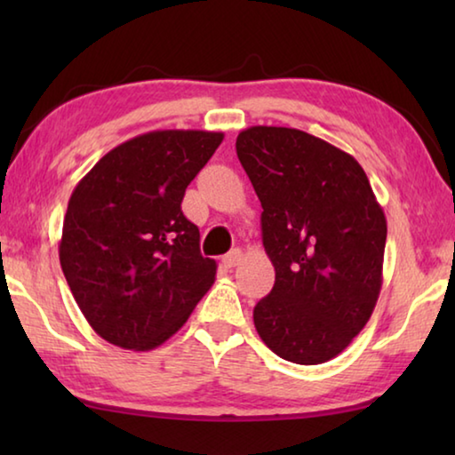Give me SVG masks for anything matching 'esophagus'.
Wrapping results in <instances>:
<instances>
[{
	"mask_svg": "<svg viewBox=\"0 0 455 455\" xmlns=\"http://www.w3.org/2000/svg\"><path fill=\"white\" fill-rule=\"evenodd\" d=\"M241 257H243V252L238 251V249H233V251L228 252V255L222 257V265L228 267V268H233V267H236L238 263H241Z\"/></svg>",
	"mask_w": 455,
	"mask_h": 455,
	"instance_id": "1",
	"label": "esophagus"
}]
</instances>
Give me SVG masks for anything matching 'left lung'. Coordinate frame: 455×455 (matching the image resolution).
<instances>
[{
	"mask_svg": "<svg viewBox=\"0 0 455 455\" xmlns=\"http://www.w3.org/2000/svg\"><path fill=\"white\" fill-rule=\"evenodd\" d=\"M236 156L263 206L271 292L257 333L299 365L337 357L371 317L381 291L387 222L351 154L297 128L251 126Z\"/></svg>",
	"mask_w": 455,
	"mask_h": 455,
	"instance_id": "1",
	"label": "left lung"
}]
</instances>
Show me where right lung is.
Masks as SVG:
<instances>
[{
  "instance_id": "add662e5",
  "label": "right lung",
  "mask_w": 455,
  "mask_h": 455,
  "mask_svg": "<svg viewBox=\"0 0 455 455\" xmlns=\"http://www.w3.org/2000/svg\"><path fill=\"white\" fill-rule=\"evenodd\" d=\"M222 132L156 130L116 146L74 188L60 265L84 317L108 343L148 351L212 287L198 227L180 203Z\"/></svg>"
}]
</instances>
